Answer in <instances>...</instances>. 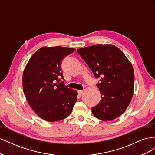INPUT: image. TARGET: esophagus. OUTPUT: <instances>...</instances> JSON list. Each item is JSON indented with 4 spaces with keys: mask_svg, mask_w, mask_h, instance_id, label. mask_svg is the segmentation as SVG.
Returning a JSON list of instances; mask_svg holds the SVG:
<instances>
[{
    "mask_svg": "<svg viewBox=\"0 0 155 155\" xmlns=\"http://www.w3.org/2000/svg\"><path fill=\"white\" fill-rule=\"evenodd\" d=\"M83 92H84L83 90H79L78 91V93L79 94H82L83 93Z\"/></svg>",
    "mask_w": 155,
    "mask_h": 155,
    "instance_id": "obj_1",
    "label": "esophagus"
}]
</instances>
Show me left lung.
I'll return each mask as SVG.
<instances>
[{"label":"left lung","mask_w":155,"mask_h":155,"mask_svg":"<svg viewBox=\"0 0 155 155\" xmlns=\"http://www.w3.org/2000/svg\"><path fill=\"white\" fill-rule=\"evenodd\" d=\"M96 79L101 101L92 107L97 118L110 121L122 114L133 95L134 75L132 64L118 48L97 44L78 49Z\"/></svg>","instance_id":"obj_1"}]
</instances>
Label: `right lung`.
<instances>
[{"label":"right lung","instance_id":"right-lung-1","mask_svg":"<svg viewBox=\"0 0 155 155\" xmlns=\"http://www.w3.org/2000/svg\"><path fill=\"white\" fill-rule=\"evenodd\" d=\"M76 50L55 46L43 47L33 55L23 72L22 87L29 105L48 121L66 118L77 101L78 92L64 85L61 63Z\"/></svg>","mask_w":155,"mask_h":155}]
</instances>
